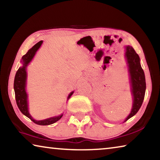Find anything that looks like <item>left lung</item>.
<instances>
[{"mask_svg": "<svg viewBox=\"0 0 160 160\" xmlns=\"http://www.w3.org/2000/svg\"><path fill=\"white\" fill-rule=\"evenodd\" d=\"M124 50H125L124 56L128 66L132 104L131 112L123 121V123L132 117L138 112L144 99L146 90L145 73L140 65L139 56L135 52L134 48L129 45L125 46Z\"/></svg>", "mask_w": 160, "mask_h": 160, "instance_id": "left-lung-1", "label": "left lung"}]
</instances>
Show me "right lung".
I'll use <instances>...</instances> for the list:
<instances>
[{
  "instance_id": "add662e5",
  "label": "right lung",
  "mask_w": 160,
  "mask_h": 160,
  "mask_svg": "<svg viewBox=\"0 0 160 160\" xmlns=\"http://www.w3.org/2000/svg\"><path fill=\"white\" fill-rule=\"evenodd\" d=\"M43 41H40L33 46L25 54L20 61L21 66L19 68L16 72L14 80V90L15 94L16 103L20 110V112L24 115L28 117L33 121L34 123L41 126H48L56 123V121L60 120L63 113L61 115L55 116L53 117L44 119V120H36L31 116L29 111V101L28 94L27 92V80H28V66L33 60L34 56L36 55L37 51L42 47ZM74 93V91H72L67 97V101L70 98V97Z\"/></svg>"
}]
</instances>
